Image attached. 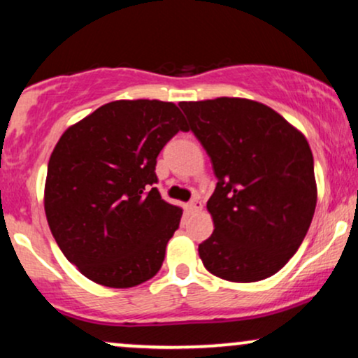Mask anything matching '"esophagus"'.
<instances>
[{"label":"esophagus","mask_w":358,"mask_h":358,"mask_svg":"<svg viewBox=\"0 0 358 358\" xmlns=\"http://www.w3.org/2000/svg\"><path fill=\"white\" fill-rule=\"evenodd\" d=\"M188 208H190L192 212H200V210H202V202H200L199 196H195V199H193L192 202L188 203Z\"/></svg>","instance_id":"esophagus-1"}]
</instances>
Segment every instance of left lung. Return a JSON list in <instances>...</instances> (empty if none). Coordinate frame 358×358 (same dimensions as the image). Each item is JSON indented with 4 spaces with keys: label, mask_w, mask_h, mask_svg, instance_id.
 <instances>
[{
    "label": "left lung",
    "mask_w": 358,
    "mask_h": 358,
    "mask_svg": "<svg viewBox=\"0 0 358 358\" xmlns=\"http://www.w3.org/2000/svg\"><path fill=\"white\" fill-rule=\"evenodd\" d=\"M217 176L203 266L232 282L276 274L305 239L316 207L313 155L281 114L241 97L180 102Z\"/></svg>",
    "instance_id": "1"
}]
</instances>
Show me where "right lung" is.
<instances>
[{
    "label": "right lung",
    "mask_w": 358,
    "mask_h": 358,
    "mask_svg": "<svg viewBox=\"0 0 358 358\" xmlns=\"http://www.w3.org/2000/svg\"><path fill=\"white\" fill-rule=\"evenodd\" d=\"M178 131L188 126L173 102L114 101L69 127L53 148L48 227L90 281L133 287L162 268L183 212L162 199L155 168Z\"/></svg>",
    "instance_id": "1"
}]
</instances>
